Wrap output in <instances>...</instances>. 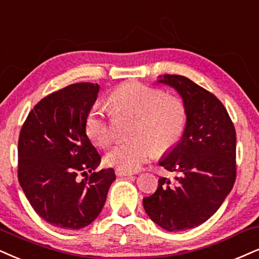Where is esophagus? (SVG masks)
I'll use <instances>...</instances> for the list:
<instances>
[{"label": "esophagus", "mask_w": 259, "mask_h": 259, "mask_svg": "<svg viewBox=\"0 0 259 259\" xmlns=\"http://www.w3.org/2000/svg\"><path fill=\"white\" fill-rule=\"evenodd\" d=\"M115 174H116L117 177H131V175H133V171L122 170V169L116 168V169H115Z\"/></svg>", "instance_id": "34e87169"}]
</instances>
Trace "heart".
<instances>
[{
	"label": "heart",
	"mask_w": 259,
	"mask_h": 259,
	"mask_svg": "<svg viewBox=\"0 0 259 259\" xmlns=\"http://www.w3.org/2000/svg\"><path fill=\"white\" fill-rule=\"evenodd\" d=\"M108 102L116 111L137 115L132 136L136 138L115 145L105 156L111 167L133 171L154 155H164L173 150L183 137L187 122L186 105L177 96L161 89L127 82L110 92ZM86 136L96 145L105 148L111 142L107 110L95 103L84 119Z\"/></svg>",
	"instance_id": "1"
}]
</instances>
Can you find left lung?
Here are the masks:
<instances>
[{"instance_id": "obj_1", "label": "left lung", "mask_w": 259, "mask_h": 259, "mask_svg": "<svg viewBox=\"0 0 259 259\" xmlns=\"http://www.w3.org/2000/svg\"><path fill=\"white\" fill-rule=\"evenodd\" d=\"M158 82L180 94L187 122L179 144L159 162L177 177L159 179L143 205L165 231H186L207 221L231 192L237 178V133L227 109L211 92L183 75L164 74Z\"/></svg>"}]
</instances>
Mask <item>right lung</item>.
<instances>
[{
    "instance_id": "obj_1",
    "label": "right lung",
    "mask_w": 259,
    "mask_h": 259,
    "mask_svg": "<svg viewBox=\"0 0 259 259\" xmlns=\"http://www.w3.org/2000/svg\"><path fill=\"white\" fill-rule=\"evenodd\" d=\"M98 91V84L79 82L53 92L21 127L19 183L34 211L54 227L74 231L94 222L116 179L113 168L94 171L101 156L84 130ZM88 171L93 174L80 181Z\"/></svg>"
}]
</instances>
